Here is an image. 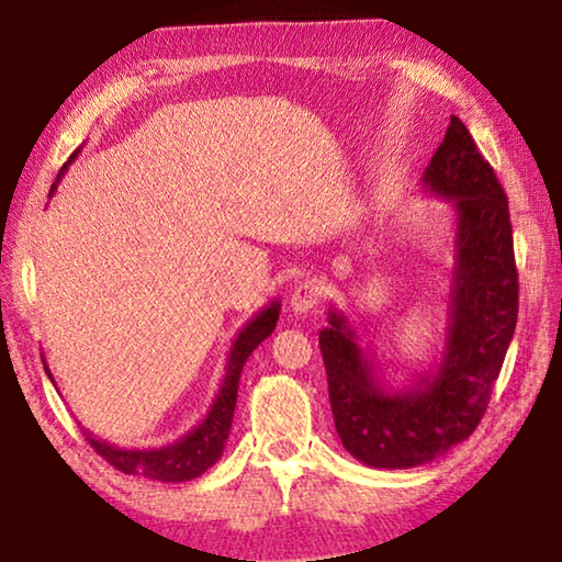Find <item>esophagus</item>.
Segmentation results:
<instances>
[{
  "label": "esophagus",
  "instance_id": "esophagus-1",
  "mask_svg": "<svg viewBox=\"0 0 562 562\" xmlns=\"http://www.w3.org/2000/svg\"><path fill=\"white\" fill-rule=\"evenodd\" d=\"M321 297H324V285L318 280H305L290 293V308L295 313H308L321 303Z\"/></svg>",
  "mask_w": 562,
  "mask_h": 562
}]
</instances>
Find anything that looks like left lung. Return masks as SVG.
Masks as SVG:
<instances>
[{
  "label": "left lung",
  "instance_id": "8db88e82",
  "mask_svg": "<svg viewBox=\"0 0 562 562\" xmlns=\"http://www.w3.org/2000/svg\"><path fill=\"white\" fill-rule=\"evenodd\" d=\"M422 187L454 211L439 362L393 391L339 308H328V326L318 334L336 431L344 450L370 468H416L465 442L488 406L519 313L508 200L460 117L452 115Z\"/></svg>",
  "mask_w": 562,
  "mask_h": 562
}]
</instances>
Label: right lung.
Masks as SVG:
<instances>
[{"mask_svg": "<svg viewBox=\"0 0 562 562\" xmlns=\"http://www.w3.org/2000/svg\"><path fill=\"white\" fill-rule=\"evenodd\" d=\"M77 154L79 151H74L69 164L77 159ZM69 164H64L61 175ZM54 190L56 184L50 187V194H54ZM277 318H280V301H272L267 308H261L257 316L241 328V331H238L234 347L228 351L226 375L221 380L218 395H215L211 411H207L203 422L194 426L190 434H184L182 439H177L175 445L159 447V450H125V447H115L104 442L100 437H94V434L85 431L87 442L94 447V452L100 454V458L108 460L112 468H117L120 473L125 475H144L161 483H182V481H192V477L203 475L207 468H213L215 462L221 460L223 447H226V439L231 434V422H234V411H236L238 380H241L246 359H249L251 351L274 331ZM46 372L48 378L54 380L48 368Z\"/></svg>", "mask_w": 562, "mask_h": 562, "instance_id": "obj_1", "label": "right lung"}]
</instances>
